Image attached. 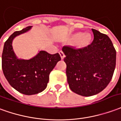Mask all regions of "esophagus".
<instances>
[{
    "label": "esophagus",
    "instance_id": "34e87169",
    "mask_svg": "<svg viewBox=\"0 0 121 121\" xmlns=\"http://www.w3.org/2000/svg\"><path fill=\"white\" fill-rule=\"evenodd\" d=\"M59 55H60V57H61V59H63L65 57V55L62 51H59Z\"/></svg>",
    "mask_w": 121,
    "mask_h": 121
}]
</instances>
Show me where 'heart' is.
<instances>
[{"label":"heart","mask_w":121,"mask_h":121,"mask_svg":"<svg viewBox=\"0 0 121 121\" xmlns=\"http://www.w3.org/2000/svg\"><path fill=\"white\" fill-rule=\"evenodd\" d=\"M75 38L79 39L78 45L79 46H84V45H87L89 42L90 36L89 35H83V33L79 32L75 35Z\"/></svg>","instance_id":"obj_1"}]
</instances>
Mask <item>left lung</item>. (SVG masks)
<instances>
[{"label": "left lung", "instance_id": "obj_1", "mask_svg": "<svg viewBox=\"0 0 121 121\" xmlns=\"http://www.w3.org/2000/svg\"><path fill=\"white\" fill-rule=\"evenodd\" d=\"M94 39L90 45L76 49L65 45L66 76L70 89L83 96L102 91L112 79L116 65V50L106 35L92 29Z\"/></svg>", "mask_w": 121, "mask_h": 121}]
</instances>
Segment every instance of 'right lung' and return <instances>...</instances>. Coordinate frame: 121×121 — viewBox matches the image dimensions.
Returning <instances> with one entry per match:
<instances>
[{
  "label": "right lung",
  "instance_id": "1",
  "mask_svg": "<svg viewBox=\"0 0 121 121\" xmlns=\"http://www.w3.org/2000/svg\"><path fill=\"white\" fill-rule=\"evenodd\" d=\"M31 26L15 31L8 38L4 45L2 55V68L5 78L13 88L23 95H32L45 89L50 72L61 60L58 53L51 55L41 51L30 60L17 59L13 51V39L28 31Z\"/></svg>",
  "mask_w": 121,
  "mask_h": 121
}]
</instances>
